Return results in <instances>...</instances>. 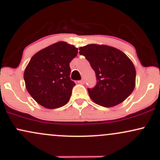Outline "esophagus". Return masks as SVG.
<instances>
[{"instance_id": "esophagus-1", "label": "esophagus", "mask_w": 160, "mask_h": 160, "mask_svg": "<svg viewBox=\"0 0 160 160\" xmlns=\"http://www.w3.org/2000/svg\"><path fill=\"white\" fill-rule=\"evenodd\" d=\"M78 82V83H80V84H83L84 82H85V81H84V80L82 79V80H79Z\"/></svg>"}]
</instances>
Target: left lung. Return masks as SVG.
<instances>
[{"label":"left lung","mask_w":160,"mask_h":160,"mask_svg":"<svg viewBox=\"0 0 160 160\" xmlns=\"http://www.w3.org/2000/svg\"><path fill=\"white\" fill-rule=\"evenodd\" d=\"M96 75V85L88 88L92 100L105 108L122 103L135 85V66L125 53L105 45L89 44L80 47Z\"/></svg>","instance_id":"8db88e82"}]
</instances>
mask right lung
Listing matches in <instances>:
<instances>
[{"instance_id": "right-lung-1", "label": "right lung", "mask_w": 160, "mask_h": 160, "mask_svg": "<svg viewBox=\"0 0 160 160\" xmlns=\"http://www.w3.org/2000/svg\"><path fill=\"white\" fill-rule=\"evenodd\" d=\"M78 48L58 42L32 56L24 72L28 93L38 104L49 109L68 103L75 82L71 80L70 62Z\"/></svg>"}]
</instances>
